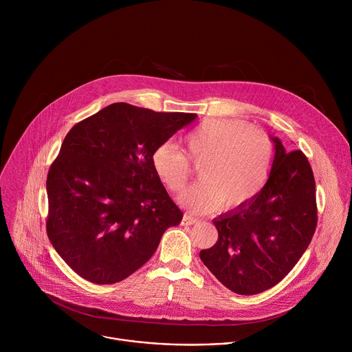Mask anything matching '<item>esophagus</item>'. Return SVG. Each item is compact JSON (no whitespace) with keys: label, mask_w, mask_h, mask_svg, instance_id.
I'll return each instance as SVG.
<instances>
[{"label":"esophagus","mask_w":352,"mask_h":352,"mask_svg":"<svg viewBox=\"0 0 352 352\" xmlns=\"http://www.w3.org/2000/svg\"><path fill=\"white\" fill-rule=\"evenodd\" d=\"M182 221H184V224H185V226H192V224H196V223H199V219H196V217H192L190 214H184V219H182Z\"/></svg>","instance_id":"esophagus-1"}]
</instances>
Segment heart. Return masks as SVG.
Listing matches in <instances>:
<instances>
[{
	"mask_svg": "<svg viewBox=\"0 0 352 352\" xmlns=\"http://www.w3.org/2000/svg\"><path fill=\"white\" fill-rule=\"evenodd\" d=\"M185 146L195 164L203 163L199 168L202 179L179 196V202L193 212L238 210L252 202L267 182L272 142L242 121L208 118L188 132ZM187 158L171 143L157 146L152 153L155 173L173 192H179L190 175Z\"/></svg>",
	"mask_w": 352,
	"mask_h": 352,
	"instance_id": "1",
	"label": "heart"
}]
</instances>
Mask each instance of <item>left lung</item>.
Returning <instances> with one entry per match:
<instances>
[{"label":"left lung","mask_w":352,"mask_h":352,"mask_svg":"<svg viewBox=\"0 0 352 352\" xmlns=\"http://www.w3.org/2000/svg\"><path fill=\"white\" fill-rule=\"evenodd\" d=\"M274 160L262 192L246 206L214 219L217 242L200 259L235 294L255 295L278 284L309 246L318 224L315 177L300 150L273 138Z\"/></svg>","instance_id":"8db88e82"}]
</instances>
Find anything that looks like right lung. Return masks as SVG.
I'll list each match as a JSON object with an SVG mask.
<instances>
[{"mask_svg": "<svg viewBox=\"0 0 352 352\" xmlns=\"http://www.w3.org/2000/svg\"><path fill=\"white\" fill-rule=\"evenodd\" d=\"M195 118L114 103L67 133L47 175V235L82 278L122 281L181 223L152 153Z\"/></svg>", "mask_w": 352, "mask_h": 352, "instance_id": "right-lung-1", "label": "right lung"}]
</instances>
